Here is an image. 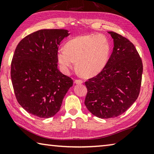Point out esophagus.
<instances>
[{"mask_svg":"<svg viewBox=\"0 0 154 154\" xmlns=\"http://www.w3.org/2000/svg\"><path fill=\"white\" fill-rule=\"evenodd\" d=\"M75 83L76 84H82V83H83V81L80 79H76L75 81Z\"/></svg>","mask_w":154,"mask_h":154,"instance_id":"esophagus-1","label":"esophagus"}]
</instances>
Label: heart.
I'll return each instance as SVG.
<instances>
[{
	"label": "heart",
	"mask_w": 154,
	"mask_h": 154,
	"mask_svg": "<svg viewBox=\"0 0 154 154\" xmlns=\"http://www.w3.org/2000/svg\"><path fill=\"white\" fill-rule=\"evenodd\" d=\"M110 47L100 34L78 36L65 44L64 50L57 52V60L64 71L76 62V69L84 77H92L103 71L108 60Z\"/></svg>",
	"instance_id": "1"
}]
</instances>
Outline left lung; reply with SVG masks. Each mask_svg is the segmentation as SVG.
Segmentation results:
<instances>
[{
	"label": "left lung",
	"mask_w": 154,
	"mask_h": 154,
	"mask_svg": "<svg viewBox=\"0 0 154 154\" xmlns=\"http://www.w3.org/2000/svg\"><path fill=\"white\" fill-rule=\"evenodd\" d=\"M113 39V52L105 68L85 83V105L101 119L124 113L139 96L143 63L134 45L119 34L108 32Z\"/></svg>",
	"instance_id": "8db88e82"
}]
</instances>
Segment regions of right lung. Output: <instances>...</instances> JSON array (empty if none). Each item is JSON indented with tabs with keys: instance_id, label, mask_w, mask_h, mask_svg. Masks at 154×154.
<instances>
[{
	"instance_id": "add662e5",
	"label": "right lung",
	"mask_w": 154,
	"mask_h": 154,
	"mask_svg": "<svg viewBox=\"0 0 154 154\" xmlns=\"http://www.w3.org/2000/svg\"><path fill=\"white\" fill-rule=\"evenodd\" d=\"M64 29H43L24 37L13 56L11 77L15 97L28 113L41 118H51L72 86L71 78L58 69L57 52Z\"/></svg>"
}]
</instances>
